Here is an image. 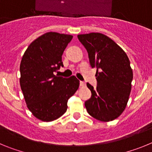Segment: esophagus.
Instances as JSON below:
<instances>
[{"instance_id":"34e87169","label":"esophagus","mask_w":152,"mask_h":152,"mask_svg":"<svg viewBox=\"0 0 152 152\" xmlns=\"http://www.w3.org/2000/svg\"><path fill=\"white\" fill-rule=\"evenodd\" d=\"M80 86L81 87V88H85L86 87V84L84 82H83V81H80Z\"/></svg>"}]
</instances>
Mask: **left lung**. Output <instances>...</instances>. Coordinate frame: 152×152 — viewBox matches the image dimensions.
I'll use <instances>...</instances> for the list:
<instances>
[{
    "instance_id": "1",
    "label": "left lung",
    "mask_w": 152,
    "mask_h": 152,
    "mask_svg": "<svg viewBox=\"0 0 152 152\" xmlns=\"http://www.w3.org/2000/svg\"><path fill=\"white\" fill-rule=\"evenodd\" d=\"M87 49L95 75L97 87L89 83L92 96L85 107L92 117L102 122L113 121L126 109L132 89V69L126 52L110 37L100 33L77 36Z\"/></svg>"
}]
</instances>
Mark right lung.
<instances>
[{
    "label": "right lung",
    "mask_w": 152,
    "mask_h": 152,
    "mask_svg": "<svg viewBox=\"0 0 152 152\" xmlns=\"http://www.w3.org/2000/svg\"><path fill=\"white\" fill-rule=\"evenodd\" d=\"M72 38V35L49 32L32 42L23 56L20 88L27 108L41 121L61 117L68 109V100L79 88L75 76L64 78L54 75L63 66L61 56Z\"/></svg>",
    "instance_id": "right-lung-1"
}]
</instances>
